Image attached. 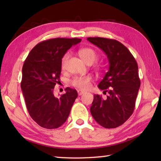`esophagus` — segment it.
I'll return each mask as SVG.
<instances>
[{"mask_svg": "<svg viewBox=\"0 0 161 161\" xmlns=\"http://www.w3.org/2000/svg\"><path fill=\"white\" fill-rule=\"evenodd\" d=\"M77 93H78L79 95H83L85 93V91H81V90H78L77 91Z\"/></svg>", "mask_w": 161, "mask_h": 161, "instance_id": "obj_1", "label": "esophagus"}]
</instances>
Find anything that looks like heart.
<instances>
[{"label": "heart", "instance_id": "1", "mask_svg": "<svg viewBox=\"0 0 161 161\" xmlns=\"http://www.w3.org/2000/svg\"><path fill=\"white\" fill-rule=\"evenodd\" d=\"M79 54H80V57L82 59L84 62H86V64L89 62L93 63L95 60L97 59V54L95 51V50H93V48H91V47H83V48L80 49L79 50ZM69 53H66L63 56L61 62L62 69H64V68H66V64L68 62V59H69ZM91 77L89 76L75 77L71 81V84L73 86L82 90L88 89V88L91 86Z\"/></svg>", "mask_w": 161, "mask_h": 161}]
</instances>
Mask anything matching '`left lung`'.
Wrapping results in <instances>:
<instances>
[{"label":"left lung","mask_w":161,"mask_h":161,"mask_svg":"<svg viewBox=\"0 0 161 161\" xmlns=\"http://www.w3.org/2000/svg\"><path fill=\"white\" fill-rule=\"evenodd\" d=\"M87 40L104 51L109 64L108 72L98 84L104 93L107 92V97L94 95L91 114L103 127L116 128L124 124L134 110L141 86L138 64L127 47L118 41L102 37Z\"/></svg>","instance_id":"left-lung-1"}]
</instances>
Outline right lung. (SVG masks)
I'll return each instance as SVG.
<instances>
[{
	"label": "right lung",
	"mask_w": 161,
	"mask_h": 161,
	"mask_svg": "<svg viewBox=\"0 0 161 161\" xmlns=\"http://www.w3.org/2000/svg\"><path fill=\"white\" fill-rule=\"evenodd\" d=\"M77 38H55L40 42L33 47L22 68L20 87L31 118L46 129H57L66 121L78 96L67 87L60 97L54 95L59 82L61 59L67 50L81 42Z\"/></svg>",
	"instance_id": "add662e5"
}]
</instances>
